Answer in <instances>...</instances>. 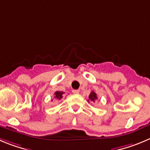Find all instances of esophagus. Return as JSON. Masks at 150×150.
Masks as SVG:
<instances>
[{
	"label": "esophagus",
	"mask_w": 150,
	"mask_h": 150,
	"mask_svg": "<svg viewBox=\"0 0 150 150\" xmlns=\"http://www.w3.org/2000/svg\"><path fill=\"white\" fill-rule=\"evenodd\" d=\"M79 90H72V93H75V94H77V93H79Z\"/></svg>",
	"instance_id": "esophagus-1"
}]
</instances>
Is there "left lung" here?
<instances>
[{"mask_svg": "<svg viewBox=\"0 0 150 150\" xmlns=\"http://www.w3.org/2000/svg\"><path fill=\"white\" fill-rule=\"evenodd\" d=\"M96 100H97V95L94 91H92L90 93V96H89V99H88V102L91 101L93 102H95Z\"/></svg>", "mask_w": 150, "mask_h": 150, "instance_id": "obj_1", "label": "left lung"}]
</instances>
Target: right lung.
I'll use <instances>...</instances> for the list:
<instances>
[{"instance_id": "right-lung-1", "label": "right lung", "mask_w": 150, "mask_h": 150, "mask_svg": "<svg viewBox=\"0 0 150 150\" xmlns=\"http://www.w3.org/2000/svg\"><path fill=\"white\" fill-rule=\"evenodd\" d=\"M64 94V93L63 92H61V91H56L54 93V98H56V99H57V100H60L62 98H63V95Z\"/></svg>"}]
</instances>
